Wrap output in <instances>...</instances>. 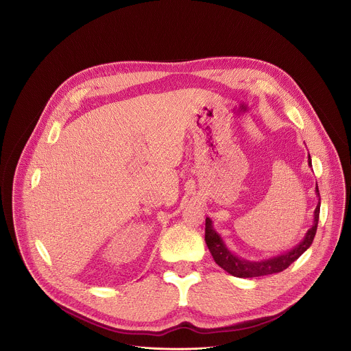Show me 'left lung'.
<instances>
[{"mask_svg":"<svg viewBox=\"0 0 351 351\" xmlns=\"http://www.w3.org/2000/svg\"><path fill=\"white\" fill-rule=\"evenodd\" d=\"M308 164H309V167H312L311 154L308 156ZM316 194H317V197H320L317 184H316ZM319 215H320V199H319V204L313 213V226H312V228L308 230L304 239L291 250H289L283 254H279L276 257H271V258L261 260V261H249V260L241 258L237 254H234L227 247V245L224 243L220 234L215 230L213 223L209 217H206V223H205V242H206L208 249H209L210 254L213 256V260L216 261V264L232 276L258 278V276L279 274V272L285 271L286 268H289L295 260H298L311 247V245L315 239L316 231H317Z\"/></svg>","mask_w":351,"mask_h":351,"instance_id":"1","label":"left lung"}]
</instances>
